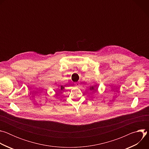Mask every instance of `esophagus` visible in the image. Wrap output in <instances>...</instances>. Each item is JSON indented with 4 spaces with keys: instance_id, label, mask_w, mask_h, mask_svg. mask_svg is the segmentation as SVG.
<instances>
[{
    "instance_id": "obj_1",
    "label": "esophagus",
    "mask_w": 149,
    "mask_h": 149,
    "mask_svg": "<svg viewBox=\"0 0 149 149\" xmlns=\"http://www.w3.org/2000/svg\"><path fill=\"white\" fill-rule=\"evenodd\" d=\"M75 87H79V86H80V84H79V82H76V83L75 84Z\"/></svg>"
}]
</instances>
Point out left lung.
I'll list each match as a JSON object with an SVG mask.
<instances>
[{"label": "left lung", "mask_w": 149, "mask_h": 149, "mask_svg": "<svg viewBox=\"0 0 149 149\" xmlns=\"http://www.w3.org/2000/svg\"><path fill=\"white\" fill-rule=\"evenodd\" d=\"M97 86H92V87H91V88H90V90H93V91H94V90H96V89H95V88H96L97 87Z\"/></svg>", "instance_id": "1"}]
</instances>
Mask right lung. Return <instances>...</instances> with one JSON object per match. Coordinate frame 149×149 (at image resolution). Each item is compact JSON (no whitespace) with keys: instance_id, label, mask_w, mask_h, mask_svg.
I'll return each instance as SVG.
<instances>
[{"instance_id":"obj_1","label":"right lung","mask_w":149,"mask_h":149,"mask_svg":"<svg viewBox=\"0 0 149 149\" xmlns=\"http://www.w3.org/2000/svg\"><path fill=\"white\" fill-rule=\"evenodd\" d=\"M60 89H61V90H62L63 89H64V87H63V86H61L60 87Z\"/></svg>"}]
</instances>
